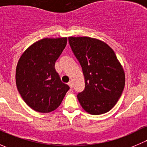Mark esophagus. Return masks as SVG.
Returning a JSON list of instances; mask_svg holds the SVG:
<instances>
[{
	"label": "esophagus",
	"mask_w": 147,
	"mask_h": 147,
	"mask_svg": "<svg viewBox=\"0 0 147 147\" xmlns=\"http://www.w3.org/2000/svg\"><path fill=\"white\" fill-rule=\"evenodd\" d=\"M67 84H68V85L69 86V87H70V88H72V82H71V81H70V82H68Z\"/></svg>",
	"instance_id": "1"
}]
</instances>
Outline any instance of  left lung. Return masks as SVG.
<instances>
[{
  "instance_id": "8db88e82",
  "label": "left lung",
  "mask_w": 147,
  "mask_h": 147,
  "mask_svg": "<svg viewBox=\"0 0 147 147\" xmlns=\"http://www.w3.org/2000/svg\"><path fill=\"white\" fill-rule=\"evenodd\" d=\"M69 45L82 67L84 90L78 94L83 109L90 115L106 113L122 94L124 69L107 44L89 37H69Z\"/></svg>"
}]
</instances>
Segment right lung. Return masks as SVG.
I'll return each mask as SVG.
<instances>
[{"instance_id": "obj_1", "label": "right lung", "mask_w": 147, "mask_h": 147, "mask_svg": "<svg viewBox=\"0 0 147 147\" xmlns=\"http://www.w3.org/2000/svg\"><path fill=\"white\" fill-rule=\"evenodd\" d=\"M67 41V38H44L30 46L19 59L16 72L18 90L36 112L54 111L69 90L55 68Z\"/></svg>"}]
</instances>
